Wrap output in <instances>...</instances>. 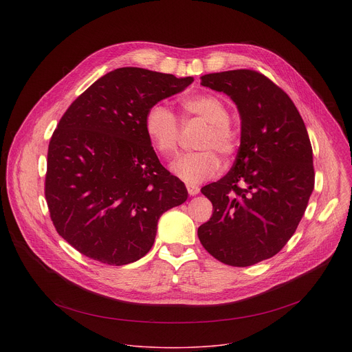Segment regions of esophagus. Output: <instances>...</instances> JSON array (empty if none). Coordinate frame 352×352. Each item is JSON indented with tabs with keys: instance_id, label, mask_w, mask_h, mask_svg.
Returning <instances> with one entry per match:
<instances>
[{
	"instance_id": "1",
	"label": "esophagus",
	"mask_w": 352,
	"mask_h": 352,
	"mask_svg": "<svg viewBox=\"0 0 352 352\" xmlns=\"http://www.w3.org/2000/svg\"><path fill=\"white\" fill-rule=\"evenodd\" d=\"M186 189H188V193L190 195V196H196L197 193H199V186L197 185H193V184H188L186 185Z\"/></svg>"
}]
</instances>
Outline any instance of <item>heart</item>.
Masks as SVG:
<instances>
[{"label":"heart","mask_w":352,"mask_h":352,"mask_svg":"<svg viewBox=\"0 0 352 352\" xmlns=\"http://www.w3.org/2000/svg\"><path fill=\"white\" fill-rule=\"evenodd\" d=\"M184 124L190 120L206 122L196 146L202 150L178 157L173 173L188 184H199L216 175L221 167L219 155L231 157L239 147V133L230 122V111L223 100L214 94H196L181 102ZM144 133L155 150L162 156H171L178 146L181 126L173 111L164 104H155L146 111L143 121Z\"/></svg>","instance_id":"1"}]
</instances>
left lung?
Here are the masks:
<instances>
[{"label": "left lung", "mask_w": 352, "mask_h": 352, "mask_svg": "<svg viewBox=\"0 0 352 352\" xmlns=\"http://www.w3.org/2000/svg\"><path fill=\"white\" fill-rule=\"evenodd\" d=\"M200 80L235 103L241 143L232 168L202 188L214 212L197 236L217 261L252 266L278 254L305 213L315 185L311 140L292 100L265 75L235 69Z\"/></svg>", "instance_id": "1"}]
</instances>
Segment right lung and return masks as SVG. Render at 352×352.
Masks as SVG:
<instances>
[{"label":"right lung","mask_w":352,"mask_h":352,"mask_svg":"<svg viewBox=\"0 0 352 352\" xmlns=\"http://www.w3.org/2000/svg\"><path fill=\"white\" fill-rule=\"evenodd\" d=\"M175 78L136 67L97 79L65 111L48 144L45 199L57 232L93 261L122 266L155 243L157 221L188 190L159 162L143 121L185 90Z\"/></svg>","instance_id":"1"}]
</instances>
